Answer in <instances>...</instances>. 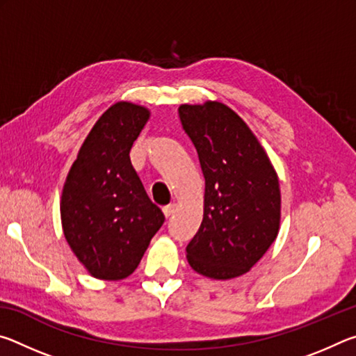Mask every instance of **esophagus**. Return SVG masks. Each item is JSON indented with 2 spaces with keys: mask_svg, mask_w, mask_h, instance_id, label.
<instances>
[{
  "mask_svg": "<svg viewBox=\"0 0 356 356\" xmlns=\"http://www.w3.org/2000/svg\"><path fill=\"white\" fill-rule=\"evenodd\" d=\"M176 204H170V206H166V207H163V213H165V216L166 218H170V216L176 212Z\"/></svg>",
  "mask_w": 356,
  "mask_h": 356,
  "instance_id": "obj_1",
  "label": "esophagus"
}]
</instances>
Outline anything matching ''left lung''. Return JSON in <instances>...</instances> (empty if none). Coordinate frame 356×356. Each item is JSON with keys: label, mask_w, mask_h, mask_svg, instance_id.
<instances>
[{"label": "left lung", "mask_w": 356, "mask_h": 356, "mask_svg": "<svg viewBox=\"0 0 356 356\" xmlns=\"http://www.w3.org/2000/svg\"><path fill=\"white\" fill-rule=\"evenodd\" d=\"M179 116L206 179L202 222L186 246V259L207 278H237L278 236V174L256 135L227 105L185 104Z\"/></svg>", "instance_id": "1"}]
</instances>
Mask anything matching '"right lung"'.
<instances>
[{
  "label": "right lung",
  "mask_w": 356,
  "mask_h": 356,
  "mask_svg": "<svg viewBox=\"0 0 356 356\" xmlns=\"http://www.w3.org/2000/svg\"><path fill=\"white\" fill-rule=\"evenodd\" d=\"M149 118L146 106L111 105L89 131L65 177L64 237L97 280L119 281L134 273L165 221L129 155Z\"/></svg>",
  "instance_id": "obj_1"
}]
</instances>
